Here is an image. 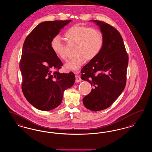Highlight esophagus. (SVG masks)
I'll return each instance as SVG.
<instances>
[{"instance_id": "1", "label": "esophagus", "mask_w": 152, "mask_h": 152, "mask_svg": "<svg viewBox=\"0 0 152 152\" xmlns=\"http://www.w3.org/2000/svg\"><path fill=\"white\" fill-rule=\"evenodd\" d=\"M76 74H77L78 73V72H75ZM81 81V79L80 78V77L79 76V75H76V83H79V82H80Z\"/></svg>"}]
</instances>
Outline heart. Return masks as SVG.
Listing matches in <instances>:
<instances>
[{"label": "heart", "mask_w": 152, "mask_h": 152, "mask_svg": "<svg viewBox=\"0 0 152 152\" xmlns=\"http://www.w3.org/2000/svg\"><path fill=\"white\" fill-rule=\"evenodd\" d=\"M68 44H75L76 56L65 64L67 70L79 69L85 61L94 59L103 48L104 36L97 28L83 25L75 24L69 27L64 33ZM50 47L55 55L62 61L67 60L66 45L60 37L56 36L50 41Z\"/></svg>", "instance_id": "b5f03b06"}]
</instances>
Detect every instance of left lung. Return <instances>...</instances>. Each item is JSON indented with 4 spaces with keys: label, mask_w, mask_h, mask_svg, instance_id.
Masks as SVG:
<instances>
[{
    "label": "left lung",
    "mask_w": 152,
    "mask_h": 152,
    "mask_svg": "<svg viewBox=\"0 0 152 152\" xmlns=\"http://www.w3.org/2000/svg\"><path fill=\"white\" fill-rule=\"evenodd\" d=\"M104 36L103 48L97 56L81 69V78L93 87L83 99L88 109L94 111L110 107L123 91L127 81L128 55L120 33L111 25L92 20Z\"/></svg>",
    "instance_id": "left-lung-1"
}]
</instances>
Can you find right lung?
<instances>
[{
  "mask_svg": "<svg viewBox=\"0 0 152 152\" xmlns=\"http://www.w3.org/2000/svg\"><path fill=\"white\" fill-rule=\"evenodd\" d=\"M71 21L43 22L25 38L20 61L21 88L28 101L38 109L50 111L57 107L64 91L75 83L72 72H59L63 63L50 47L52 38Z\"/></svg>",
  "mask_w": 152,
  "mask_h": 152,
  "instance_id": "1",
  "label": "right lung"
}]
</instances>
